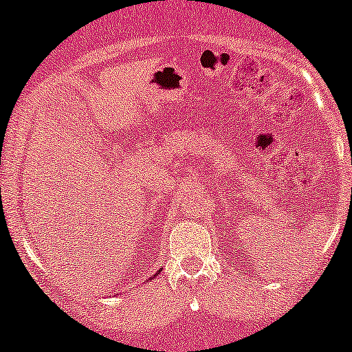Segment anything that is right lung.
<instances>
[{"mask_svg": "<svg viewBox=\"0 0 352 352\" xmlns=\"http://www.w3.org/2000/svg\"><path fill=\"white\" fill-rule=\"evenodd\" d=\"M160 272H162V270H159V272H157V273H155V274H153V276H157V274H159V273H160Z\"/></svg>", "mask_w": 352, "mask_h": 352, "instance_id": "right-lung-1", "label": "right lung"}]
</instances>
